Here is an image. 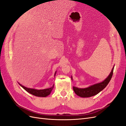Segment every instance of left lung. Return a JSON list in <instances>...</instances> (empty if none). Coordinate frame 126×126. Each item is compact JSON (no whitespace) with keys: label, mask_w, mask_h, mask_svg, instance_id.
I'll return each instance as SVG.
<instances>
[{"label":"left lung","mask_w":126,"mask_h":126,"mask_svg":"<svg viewBox=\"0 0 126 126\" xmlns=\"http://www.w3.org/2000/svg\"><path fill=\"white\" fill-rule=\"evenodd\" d=\"M113 68H114V67L112 68L111 72L107 79H105L102 82L93 85L86 88H79L78 87H73V90L75 94L81 97H90L96 95L106 87L109 82H110L112 76ZM71 79H72V78Z\"/></svg>","instance_id":"1"}]
</instances>
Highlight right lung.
Returning a JSON list of instances; mask_svg holds the SVG:
<instances>
[{
    "mask_svg": "<svg viewBox=\"0 0 126 126\" xmlns=\"http://www.w3.org/2000/svg\"><path fill=\"white\" fill-rule=\"evenodd\" d=\"M55 74H56V72L55 73L54 75H55ZM19 85L24 89V90H25L27 92L29 93L30 94L33 95H34L35 96H38V97H46V96H48V95H50L52 90V89L54 87V85H53V86L52 87L49 88L44 89V90H35V89L27 88L25 86H22V85L20 84H19Z\"/></svg>",
    "mask_w": 126,
    "mask_h": 126,
    "instance_id": "add662e5",
    "label": "right lung"
}]
</instances>
